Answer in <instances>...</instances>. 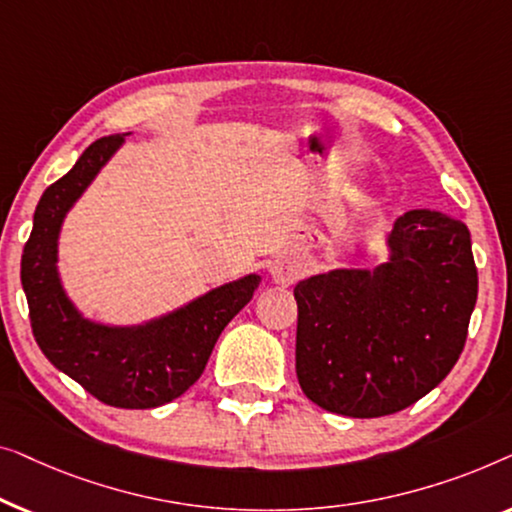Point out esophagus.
<instances>
[{
    "label": "esophagus",
    "mask_w": 512,
    "mask_h": 512,
    "mask_svg": "<svg viewBox=\"0 0 512 512\" xmlns=\"http://www.w3.org/2000/svg\"><path fill=\"white\" fill-rule=\"evenodd\" d=\"M271 278L276 280L278 285H283V287L292 285L294 280L299 278V266L294 264V262H280V264H276L271 269Z\"/></svg>",
    "instance_id": "34e87169"
}]
</instances>
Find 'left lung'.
Listing matches in <instances>:
<instances>
[{"label": "left lung", "mask_w": 512, "mask_h": 512, "mask_svg": "<svg viewBox=\"0 0 512 512\" xmlns=\"http://www.w3.org/2000/svg\"><path fill=\"white\" fill-rule=\"evenodd\" d=\"M387 262L299 280L297 378L329 413L392 415L452 371L478 299L462 220L415 208L387 234Z\"/></svg>", "instance_id": "obj_1"}]
</instances>
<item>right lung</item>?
Returning a JSON list of instances; mask_svg holds the SVG:
<instances>
[{
    "label": "right lung",
    "instance_id": "1",
    "mask_svg": "<svg viewBox=\"0 0 512 512\" xmlns=\"http://www.w3.org/2000/svg\"><path fill=\"white\" fill-rule=\"evenodd\" d=\"M122 143L125 134L95 141L69 174L41 194L20 262V280L34 338L57 371L109 406L157 408L197 383L222 329L253 299L262 278L248 273L141 325H106L85 318L62 285L57 243L71 206Z\"/></svg>",
    "mask_w": 512,
    "mask_h": 512
}]
</instances>
